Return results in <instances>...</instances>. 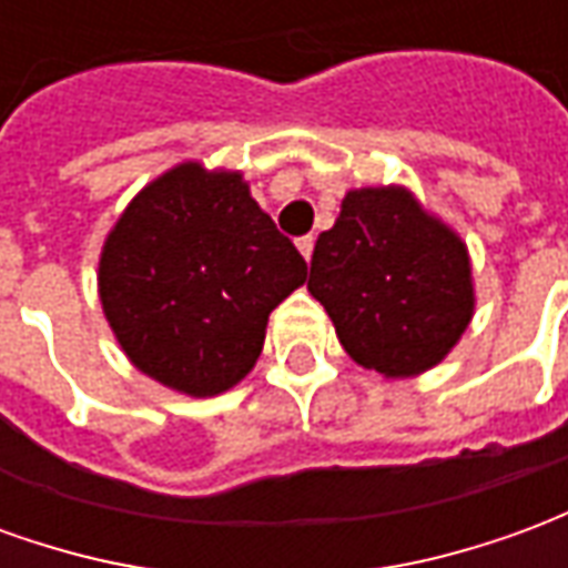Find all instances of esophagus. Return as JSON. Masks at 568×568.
Returning <instances> with one entry per match:
<instances>
[{
	"mask_svg": "<svg viewBox=\"0 0 568 568\" xmlns=\"http://www.w3.org/2000/svg\"><path fill=\"white\" fill-rule=\"evenodd\" d=\"M313 246H316V243H313V236H301V240H297V252L304 255V261L313 258Z\"/></svg>",
	"mask_w": 568,
	"mask_h": 568,
	"instance_id": "obj_1",
	"label": "esophagus"
}]
</instances>
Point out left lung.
<instances>
[{
    "instance_id": "8db88e82",
    "label": "left lung",
    "mask_w": 568,
    "mask_h": 568,
    "mask_svg": "<svg viewBox=\"0 0 568 568\" xmlns=\"http://www.w3.org/2000/svg\"><path fill=\"white\" fill-rule=\"evenodd\" d=\"M307 288L346 356L386 381L440 365L475 316L465 240L405 185L346 191L316 240Z\"/></svg>"
}]
</instances>
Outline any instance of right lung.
<instances>
[{
    "mask_svg": "<svg viewBox=\"0 0 568 568\" xmlns=\"http://www.w3.org/2000/svg\"><path fill=\"white\" fill-rule=\"evenodd\" d=\"M307 283L240 170L182 161L151 179L105 234L97 292L130 365L212 398L255 368L271 313Z\"/></svg>",
    "mask_w": 568,
    "mask_h": 568,
    "instance_id": "add662e5",
    "label": "right lung"
}]
</instances>
